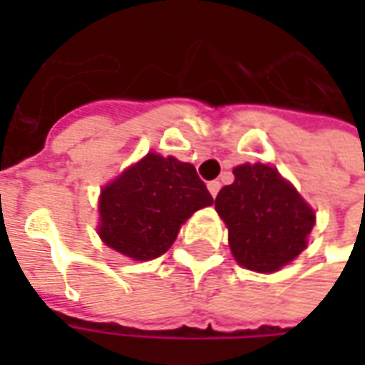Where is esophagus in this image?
Segmentation results:
<instances>
[{
  "mask_svg": "<svg viewBox=\"0 0 365 365\" xmlns=\"http://www.w3.org/2000/svg\"><path fill=\"white\" fill-rule=\"evenodd\" d=\"M207 190H209V193H211L213 197H217V193H219V190H221V183H219V182H209V183H207Z\"/></svg>",
  "mask_w": 365,
  "mask_h": 365,
  "instance_id": "1",
  "label": "esophagus"
}]
</instances>
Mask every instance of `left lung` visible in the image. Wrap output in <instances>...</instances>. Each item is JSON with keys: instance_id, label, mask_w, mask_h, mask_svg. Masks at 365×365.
Instances as JSON below:
<instances>
[{"instance_id": "left-lung-1", "label": "left lung", "mask_w": 365, "mask_h": 365, "mask_svg": "<svg viewBox=\"0 0 365 365\" xmlns=\"http://www.w3.org/2000/svg\"><path fill=\"white\" fill-rule=\"evenodd\" d=\"M235 182L215 199L240 266L275 272L305 250L314 213L295 187L264 164L235 168Z\"/></svg>"}]
</instances>
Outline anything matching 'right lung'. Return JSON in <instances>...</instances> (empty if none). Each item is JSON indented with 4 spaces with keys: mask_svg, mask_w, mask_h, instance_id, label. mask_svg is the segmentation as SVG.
I'll use <instances>...</instances> for the list:
<instances>
[{
    "mask_svg": "<svg viewBox=\"0 0 365 365\" xmlns=\"http://www.w3.org/2000/svg\"><path fill=\"white\" fill-rule=\"evenodd\" d=\"M211 203L191 164L146 154L101 191L99 237L133 260H152L174 245L185 219Z\"/></svg>",
    "mask_w": 365,
    "mask_h": 365,
    "instance_id": "add662e5",
    "label": "right lung"
}]
</instances>
